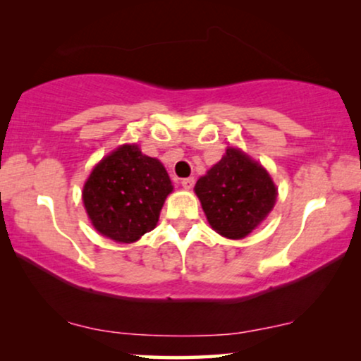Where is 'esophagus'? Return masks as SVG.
Segmentation results:
<instances>
[{
  "label": "esophagus",
  "mask_w": 361,
  "mask_h": 361,
  "mask_svg": "<svg viewBox=\"0 0 361 361\" xmlns=\"http://www.w3.org/2000/svg\"><path fill=\"white\" fill-rule=\"evenodd\" d=\"M182 187H184V189H192V187H194V184H195V179L194 177H185V179H182Z\"/></svg>",
  "instance_id": "34e87169"
}]
</instances>
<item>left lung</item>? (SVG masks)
Here are the masks:
<instances>
[{
  "label": "left lung",
  "mask_w": 361,
  "mask_h": 361,
  "mask_svg": "<svg viewBox=\"0 0 361 361\" xmlns=\"http://www.w3.org/2000/svg\"><path fill=\"white\" fill-rule=\"evenodd\" d=\"M194 190L212 228L231 240L250 235L273 210L278 195L268 171L236 147L226 149Z\"/></svg>",
  "instance_id": "8db88e82"
}]
</instances>
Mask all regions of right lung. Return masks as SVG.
<instances>
[{
  "mask_svg": "<svg viewBox=\"0 0 361 361\" xmlns=\"http://www.w3.org/2000/svg\"><path fill=\"white\" fill-rule=\"evenodd\" d=\"M172 184L156 157L137 145H123L93 167L82 199L98 233L116 243H135L154 228Z\"/></svg>",
  "mask_w": 361,
  "mask_h": 361,
  "instance_id": "add662e5",
  "label": "right lung"
}]
</instances>
